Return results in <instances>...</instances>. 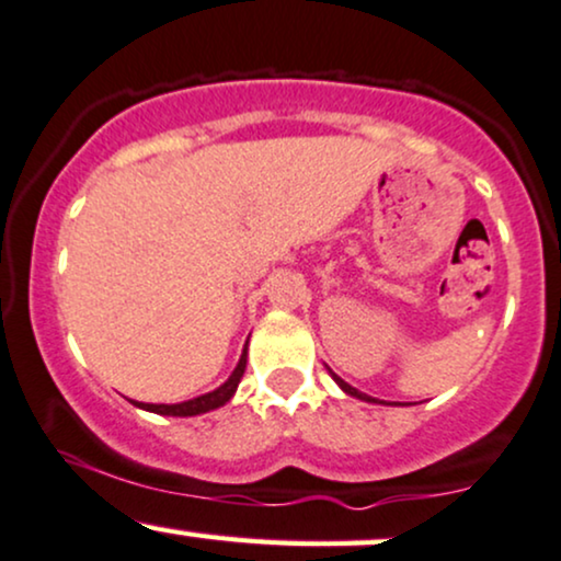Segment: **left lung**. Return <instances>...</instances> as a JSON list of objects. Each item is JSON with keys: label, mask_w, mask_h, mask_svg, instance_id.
I'll return each mask as SVG.
<instances>
[{"label": "left lung", "mask_w": 561, "mask_h": 561, "mask_svg": "<svg viewBox=\"0 0 561 561\" xmlns=\"http://www.w3.org/2000/svg\"><path fill=\"white\" fill-rule=\"evenodd\" d=\"M331 375H333V380H335V383H339V388H341V391H344V393H348V397H354V399H362V401H370V404H383V401H378V399L367 397V393H362V391H357V388H354V386H348V383H346V380H341V378H339V375H335L333 370H331Z\"/></svg>", "instance_id": "left-lung-1"}]
</instances>
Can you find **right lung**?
Instances as JSON below:
<instances>
[{
  "instance_id": "add662e5",
  "label": "right lung",
  "mask_w": 561,
  "mask_h": 561,
  "mask_svg": "<svg viewBox=\"0 0 561 561\" xmlns=\"http://www.w3.org/2000/svg\"><path fill=\"white\" fill-rule=\"evenodd\" d=\"M243 370H247V348L241 352L239 365H236V370L230 373V378L220 388H215V391L202 393V397H196V399L181 401V404H144V401H134V404L138 407V410H147L154 414H168V417H194V414L213 412V410H217V407L228 404V401L233 399L236 388H239L241 378H243Z\"/></svg>"
}]
</instances>
